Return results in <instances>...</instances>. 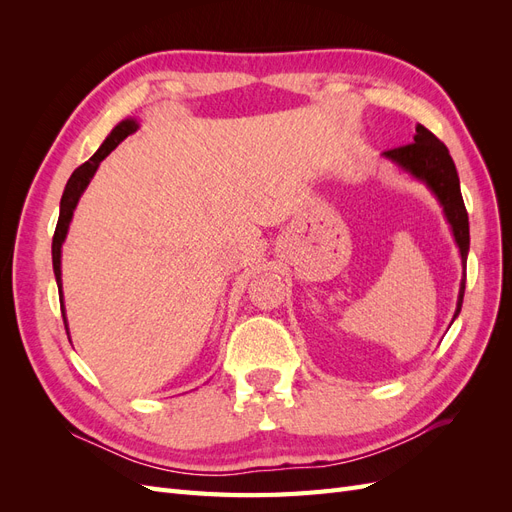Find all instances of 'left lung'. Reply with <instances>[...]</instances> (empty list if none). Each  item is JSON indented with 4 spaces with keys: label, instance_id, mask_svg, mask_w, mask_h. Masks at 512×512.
Segmentation results:
<instances>
[{
    "label": "left lung",
    "instance_id": "left-lung-1",
    "mask_svg": "<svg viewBox=\"0 0 512 512\" xmlns=\"http://www.w3.org/2000/svg\"><path fill=\"white\" fill-rule=\"evenodd\" d=\"M384 158H389L397 166H401L410 173L414 179L423 181L427 188L436 194L440 205L444 209V215L448 224H451L453 237L457 241L459 254H461V265L466 269L468 262V250H470V224H468V211L463 205L461 188H459V175L455 162L448 153L446 145L440 138L433 136L425 126L418 123L414 143L395 147L384 151ZM463 290H466V280H461L459 288V299H457V312H461L463 303Z\"/></svg>",
    "mask_w": 512,
    "mask_h": 512
}]
</instances>
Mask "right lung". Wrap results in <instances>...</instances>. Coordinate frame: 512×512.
<instances>
[{
  "mask_svg": "<svg viewBox=\"0 0 512 512\" xmlns=\"http://www.w3.org/2000/svg\"><path fill=\"white\" fill-rule=\"evenodd\" d=\"M138 130V123L136 119H123L121 123L113 128V132L106 136V141L102 143V147L91 156L85 164H81L79 168L74 170L72 177L66 183V190L64 196H61V203H59V220H57V228H55V235H53V271H55V280L59 286V303H61V316H64V324H66V333H68V322H66V309H64V294H61V245L66 241L68 235V228L72 222V213L76 209V203H79L81 194L85 192V188L89 185L91 177L98 170L100 162L111 153L123 138H128L132 132Z\"/></svg>",
  "mask_w": 512,
  "mask_h": 512,
  "instance_id": "right-lung-1",
  "label": "right lung"
}]
</instances>
